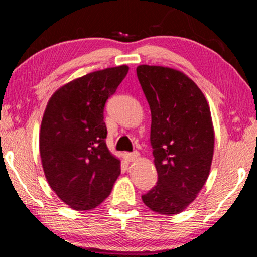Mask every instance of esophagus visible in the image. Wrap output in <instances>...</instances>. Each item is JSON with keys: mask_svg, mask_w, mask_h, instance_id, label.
Masks as SVG:
<instances>
[{"mask_svg": "<svg viewBox=\"0 0 257 257\" xmlns=\"http://www.w3.org/2000/svg\"><path fill=\"white\" fill-rule=\"evenodd\" d=\"M139 158V153L135 151V152H130V153H125V159L127 161H135Z\"/></svg>", "mask_w": 257, "mask_h": 257, "instance_id": "esophagus-1", "label": "esophagus"}]
</instances>
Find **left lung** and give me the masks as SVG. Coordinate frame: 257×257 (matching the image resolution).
Listing matches in <instances>:
<instances>
[{
	"mask_svg": "<svg viewBox=\"0 0 257 257\" xmlns=\"http://www.w3.org/2000/svg\"><path fill=\"white\" fill-rule=\"evenodd\" d=\"M137 76L151 108V146L158 181L142 195L153 212H182L205 185L214 153L210 110L198 85L178 70L139 65Z\"/></svg>",
	"mask_w": 257,
	"mask_h": 257,
	"instance_id": "8db88e82",
	"label": "left lung"
}]
</instances>
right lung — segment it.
Here are the masks:
<instances>
[{
	"instance_id": "add662e5",
	"label": "right lung",
	"mask_w": 257,
	"mask_h": 257,
	"mask_svg": "<svg viewBox=\"0 0 257 257\" xmlns=\"http://www.w3.org/2000/svg\"><path fill=\"white\" fill-rule=\"evenodd\" d=\"M127 72L120 65L77 78L56 91L45 108L40 133L44 174L72 209L99 206L120 174V161L106 146L104 108Z\"/></svg>"
}]
</instances>
